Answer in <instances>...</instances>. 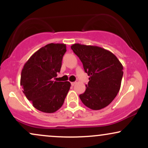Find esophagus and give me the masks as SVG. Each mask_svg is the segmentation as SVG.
<instances>
[{"label":"esophagus","instance_id":"obj_1","mask_svg":"<svg viewBox=\"0 0 148 148\" xmlns=\"http://www.w3.org/2000/svg\"><path fill=\"white\" fill-rule=\"evenodd\" d=\"M76 84V82H72V83H71V85H72V86H74V85H75Z\"/></svg>","mask_w":148,"mask_h":148}]
</instances>
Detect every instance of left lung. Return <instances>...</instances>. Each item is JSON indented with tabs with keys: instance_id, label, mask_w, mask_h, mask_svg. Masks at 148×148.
<instances>
[{
	"instance_id": "1",
	"label": "left lung",
	"mask_w": 148,
	"mask_h": 148,
	"mask_svg": "<svg viewBox=\"0 0 148 148\" xmlns=\"http://www.w3.org/2000/svg\"><path fill=\"white\" fill-rule=\"evenodd\" d=\"M71 48L82 62L89 77L83 103L92 110H100L112 102L118 95L123 76V66L113 53L97 46L74 44Z\"/></svg>"
}]
</instances>
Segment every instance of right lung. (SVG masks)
<instances>
[{"label":"right lung","mask_w":148,"mask_h":148,"mask_svg":"<svg viewBox=\"0 0 148 148\" xmlns=\"http://www.w3.org/2000/svg\"><path fill=\"white\" fill-rule=\"evenodd\" d=\"M66 45L51 43L34 53L23 65L20 85L33 106L44 113H54L63 104L69 81H54L60 72Z\"/></svg>","instance_id":"1"}]
</instances>
